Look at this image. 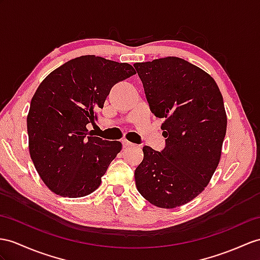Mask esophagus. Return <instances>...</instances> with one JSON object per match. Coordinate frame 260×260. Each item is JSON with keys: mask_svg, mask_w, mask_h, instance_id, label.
<instances>
[{"mask_svg": "<svg viewBox=\"0 0 260 260\" xmlns=\"http://www.w3.org/2000/svg\"><path fill=\"white\" fill-rule=\"evenodd\" d=\"M122 145L124 148H126V147H132V145H135L134 143H131L130 141H128V140H125V139H123L122 140Z\"/></svg>", "mask_w": 260, "mask_h": 260, "instance_id": "esophagus-1", "label": "esophagus"}]
</instances>
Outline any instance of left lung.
Listing matches in <instances>:
<instances>
[{
  "mask_svg": "<svg viewBox=\"0 0 260 260\" xmlns=\"http://www.w3.org/2000/svg\"><path fill=\"white\" fill-rule=\"evenodd\" d=\"M134 66L151 111L166 119L167 138L161 152L143 147L137 188L157 207L184 205L203 192L218 166L227 126L223 97L210 75L179 57Z\"/></svg>",
  "mask_w": 260,
  "mask_h": 260,
  "instance_id": "left-lung-1",
  "label": "left lung"
}]
</instances>
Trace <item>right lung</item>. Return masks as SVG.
<instances>
[{
	"instance_id": "1",
	"label": "right lung",
	"mask_w": 260,
	"mask_h": 260,
	"mask_svg": "<svg viewBox=\"0 0 260 260\" xmlns=\"http://www.w3.org/2000/svg\"><path fill=\"white\" fill-rule=\"evenodd\" d=\"M137 74L126 62L86 55L68 60L42 81L27 116L29 154L50 191L82 198L100 185L101 176L121 150L87 130L117 82Z\"/></svg>"
}]
</instances>
